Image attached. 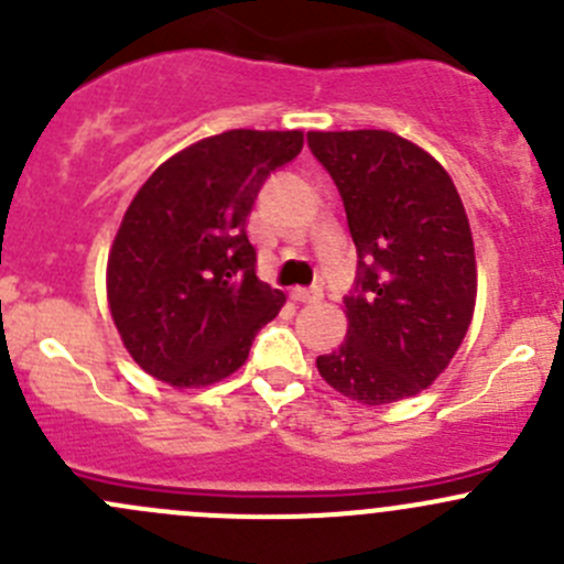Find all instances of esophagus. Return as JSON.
I'll list each match as a JSON object with an SVG mask.
<instances>
[{"label": "esophagus", "instance_id": "34e87169", "mask_svg": "<svg viewBox=\"0 0 564 564\" xmlns=\"http://www.w3.org/2000/svg\"><path fill=\"white\" fill-rule=\"evenodd\" d=\"M292 297L297 303H318L322 300V289L311 286V289H292Z\"/></svg>", "mask_w": 564, "mask_h": 564}]
</instances>
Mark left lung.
Instances as JSON below:
<instances>
[{"label": "left lung", "mask_w": 564, "mask_h": 564, "mask_svg": "<svg viewBox=\"0 0 564 564\" xmlns=\"http://www.w3.org/2000/svg\"><path fill=\"white\" fill-rule=\"evenodd\" d=\"M333 176L357 248L349 333L316 357L324 382L379 406L429 388L458 351L475 311L469 220L451 174L388 130L308 133Z\"/></svg>", "instance_id": "8db88e82"}]
</instances>
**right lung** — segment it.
<instances>
[{
    "mask_svg": "<svg viewBox=\"0 0 564 564\" xmlns=\"http://www.w3.org/2000/svg\"><path fill=\"white\" fill-rule=\"evenodd\" d=\"M303 150L300 130H229L169 158L141 185L108 256L124 349L172 388L235 373L283 292L256 278L246 220L261 185Z\"/></svg>",
    "mask_w": 564,
    "mask_h": 564,
    "instance_id": "right-lung-1",
    "label": "right lung"
}]
</instances>
